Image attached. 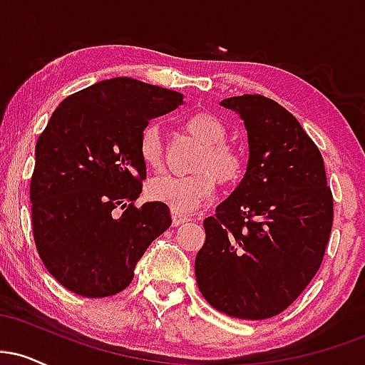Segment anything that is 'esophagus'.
Returning a JSON list of instances; mask_svg holds the SVG:
<instances>
[{
  "mask_svg": "<svg viewBox=\"0 0 365 365\" xmlns=\"http://www.w3.org/2000/svg\"><path fill=\"white\" fill-rule=\"evenodd\" d=\"M171 221H173V226H178V225L188 221V216L180 215V212H177V211H171Z\"/></svg>",
  "mask_w": 365,
  "mask_h": 365,
  "instance_id": "1",
  "label": "esophagus"
}]
</instances>
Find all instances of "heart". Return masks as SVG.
I'll return each instance as SVG.
<instances>
[{
    "label": "heart",
    "instance_id": "heart-1",
    "mask_svg": "<svg viewBox=\"0 0 365 365\" xmlns=\"http://www.w3.org/2000/svg\"><path fill=\"white\" fill-rule=\"evenodd\" d=\"M185 130L204 144L197 175H163L150 180L148 195L150 200L166 204L171 211L188 215L195 211L216 192V180L221 185H233L242 178L245 163L242 154L232 145L225 144L228 130L217 116L211 113H195L185 120ZM139 156L150 170H159L163 163V139L158 125L150 123L140 132Z\"/></svg>",
    "mask_w": 365,
    "mask_h": 365
}]
</instances>
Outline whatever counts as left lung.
Masks as SVG:
<instances>
[{"label": "left lung", "mask_w": 365, "mask_h": 365, "mask_svg": "<svg viewBox=\"0 0 365 365\" xmlns=\"http://www.w3.org/2000/svg\"><path fill=\"white\" fill-rule=\"evenodd\" d=\"M244 120L249 161L242 182L204 220L195 257L199 290L238 319L283 312L319 269L333 225L324 161L290 111L273 99H223Z\"/></svg>", "instance_id": "8db88e82"}]
</instances>
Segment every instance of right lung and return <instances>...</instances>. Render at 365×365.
I'll list each match as a JSON object with an SVG mask.
<instances>
[{
  "instance_id": "right-lung-1",
  "label": "right lung",
  "mask_w": 365,
  "mask_h": 365,
  "mask_svg": "<svg viewBox=\"0 0 365 365\" xmlns=\"http://www.w3.org/2000/svg\"><path fill=\"white\" fill-rule=\"evenodd\" d=\"M182 103L180 92L115 77L54 110L36 144L32 230L46 269L66 290L91 299L125 290L170 228L166 204L133 206L145 180L139 137L149 120Z\"/></svg>"
}]
</instances>
